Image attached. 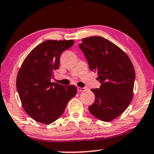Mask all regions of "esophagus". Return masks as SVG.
Instances as JSON below:
<instances>
[{"mask_svg":"<svg viewBox=\"0 0 154 154\" xmlns=\"http://www.w3.org/2000/svg\"><path fill=\"white\" fill-rule=\"evenodd\" d=\"M86 90V89L84 88V87H77V91H84Z\"/></svg>","mask_w":154,"mask_h":154,"instance_id":"obj_1","label":"esophagus"}]
</instances>
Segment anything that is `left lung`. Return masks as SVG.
Here are the masks:
<instances>
[{"mask_svg":"<svg viewBox=\"0 0 154 154\" xmlns=\"http://www.w3.org/2000/svg\"><path fill=\"white\" fill-rule=\"evenodd\" d=\"M79 45L89 69L98 75L101 86L91 89L95 100L89 106L93 116L111 122L126 109L134 97L135 70L129 56L117 45L102 37L84 38Z\"/></svg>","mask_w":154,"mask_h":154,"instance_id":"left-lung-1","label":"left lung"}]
</instances>
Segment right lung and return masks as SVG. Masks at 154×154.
<instances>
[{
    "mask_svg": "<svg viewBox=\"0 0 154 154\" xmlns=\"http://www.w3.org/2000/svg\"><path fill=\"white\" fill-rule=\"evenodd\" d=\"M75 43L69 40H47L28 54L21 65L16 87L25 112L40 123L50 124L63 114L77 87L51 82L59 69L60 55Z\"/></svg>",
    "mask_w": 154,
    "mask_h": 154,
    "instance_id": "right-lung-1",
    "label": "right lung"
}]
</instances>
